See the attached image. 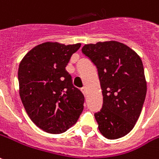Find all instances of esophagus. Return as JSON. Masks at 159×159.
<instances>
[{"label":"esophagus","instance_id":"esophagus-1","mask_svg":"<svg viewBox=\"0 0 159 159\" xmlns=\"http://www.w3.org/2000/svg\"><path fill=\"white\" fill-rule=\"evenodd\" d=\"M81 91H82V93L84 94V95H86V93H87V89H86V88L85 87H83V88H81Z\"/></svg>","mask_w":159,"mask_h":159}]
</instances>
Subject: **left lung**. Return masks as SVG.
I'll return each mask as SVG.
<instances>
[{"mask_svg": "<svg viewBox=\"0 0 159 159\" xmlns=\"http://www.w3.org/2000/svg\"><path fill=\"white\" fill-rule=\"evenodd\" d=\"M82 52L98 71L103 103L94 116L100 133L108 139L125 136L139 119L147 93L141 58L116 41L87 44Z\"/></svg>", "mask_w": 159, "mask_h": 159, "instance_id": "left-lung-1", "label": "left lung"}]
</instances>
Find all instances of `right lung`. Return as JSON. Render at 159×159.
<instances>
[{
	"label": "right lung",
	"instance_id": "right-lung-1",
	"mask_svg": "<svg viewBox=\"0 0 159 159\" xmlns=\"http://www.w3.org/2000/svg\"><path fill=\"white\" fill-rule=\"evenodd\" d=\"M81 43L44 42L26 53L18 68L19 93L29 117L52 134L66 132L83 110L84 96L66 66Z\"/></svg>",
	"mask_w": 159,
	"mask_h": 159
}]
</instances>
